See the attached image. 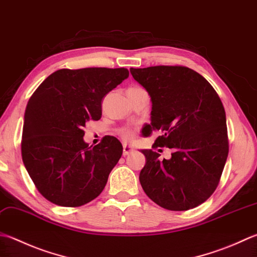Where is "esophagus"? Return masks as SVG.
<instances>
[{"instance_id": "obj_1", "label": "esophagus", "mask_w": 257, "mask_h": 257, "mask_svg": "<svg viewBox=\"0 0 257 257\" xmlns=\"http://www.w3.org/2000/svg\"><path fill=\"white\" fill-rule=\"evenodd\" d=\"M134 152V149L132 146H129L127 144H123V156H128L129 154H132Z\"/></svg>"}]
</instances>
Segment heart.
Returning a JSON list of instances; mask_svg holds the SVG:
<instances>
[{"label": "heart", "mask_w": 257, "mask_h": 257, "mask_svg": "<svg viewBox=\"0 0 257 257\" xmlns=\"http://www.w3.org/2000/svg\"><path fill=\"white\" fill-rule=\"evenodd\" d=\"M121 135L123 136L124 138H129L130 136H132V132H130L129 129H122L121 130Z\"/></svg>", "instance_id": "1"}]
</instances>
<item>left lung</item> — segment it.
Returning <instances> with one entry per match:
<instances>
[{
    "label": "left lung",
    "instance_id": "obj_1",
    "mask_svg": "<svg viewBox=\"0 0 257 257\" xmlns=\"http://www.w3.org/2000/svg\"><path fill=\"white\" fill-rule=\"evenodd\" d=\"M152 98V122L143 129L163 135L153 148L174 149L172 158L144 149L139 175L144 192L168 210H188L215 192L228 156L226 114L217 92L203 75L182 65L130 69ZM160 150V149H159Z\"/></svg>",
    "mask_w": 257,
    "mask_h": 257
}]
</instances>
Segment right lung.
Wrapping results in <instances>:
<instances>
[{
    "label": "right lung",
    "mask_w": 257,
    "mask_h": 257,
    "mask_svg": "<svg viewBox=\"0 0 257 257\" xmlns=\"http://www.w3.org/2000/svg\"><path fill=\"white\" fill-rule=\"evenodd\" d=\"M128 77L124 68L61 69L31 95L24 113L22 159L49 202L78 207L101 194L121 157L122 145L107 136L89 146L83 127L101 118L103 97Z\"/></svg>",
    "instance_id": "obj_1"
}]
</instances>
